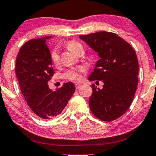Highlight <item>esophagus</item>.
Wrapping results in <instances>:
<instances>
[{
    "label": "esophagus",
    "mask_w": 156,
    "mask_h": 156,
    "mask_svg": "<svg viewBox=\"0 0 156 156\" xmlns=\"http://www.w3.org/2000/svg\"><path fill=\"white\" fill-rule=\"evenodd\" d=\"M80 86H81V84H80V83H76L75 84V87H76V88H80Z\"/></svg>",
    "instance_id": "obj_1"
}]
</instances>
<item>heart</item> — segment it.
Segmentation results:
<instances>
[{
    "label": "heart",
    "instance_id": "1",
    "mask_svg": "<svg viewBox=\"0 0 156 156\" xmlns=\"http://www.w3.org/2000/svg\"><path fill=\"white\" fill-rule=\"evenodd\" d=\"M66 45L67 48L69 50L73 52L74 54L78 55L79 52L81 51L84 50L83 45H81L80 43L77 41H70L67 42L66 43ZM51 60H52V63L54 64L55 66H58L60 63V57L59 55V52H58V49L55 48L53 49L50 54ZM85 71V69L83 67H79L77 69H70V70L66 71L64 73V77L69 80H74V81H78L81 79V73Z\"/></svg>",
    "mask_w": 156,
    "mask_h": 156
}]
</instances>
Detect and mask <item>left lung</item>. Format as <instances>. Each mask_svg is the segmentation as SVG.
<instances>
[{"mask_svg":"<svg viewBox=\"0 0 156 156\" xmlns=\"http://www.w3.org/2000/svg\"><path fill=\"white\" fill-rule=\"evenodd\" d=\"M79 37L100 57L89 80H101L104 85L99 89L92 85L90 110L102 121H113L127 111L137 88L139 63L135 51L129 43L111 32Z\"/></svg>","mask_w":156,"mask_h":156,"instance_id":"1","label":"left lung"}]
</instances>
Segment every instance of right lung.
Segmentation results:
<instances>
[{"label":"right lung","instance_id":"add662e5","mask_svg":"<svg viewBox=\"0 0 156 156\" xmlns=\"http://www.w3.org/2000/svg\"><path fill=\"white\" fill-rule=\"evenodd\" d=\"M51 36L31 39L19 51L15 73L21 92L31 111L39 118L57 117L64 110L75 92L71 82L52 91L48 82L54 75L50 52L46 42Z\"/></svg>","mask_w":156,"mask_h":156}]
</instances>
